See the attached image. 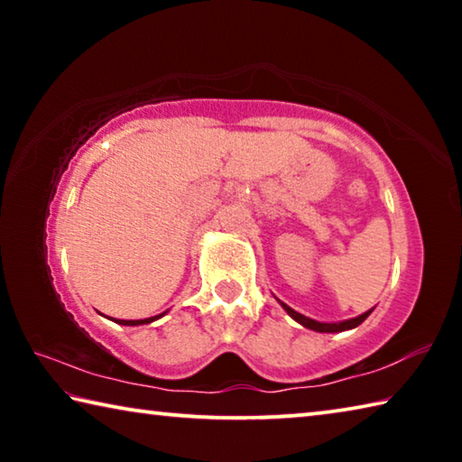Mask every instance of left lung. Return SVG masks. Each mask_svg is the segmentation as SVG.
I'll list each match as a JSON object with an SVG mask.
<instances>
[{
    "instance_id": "left-lung-1",
    "label": "left lung",
    "mask_w": 462,
    "mask_h": 462,
    "mask_svg": "<svg viewBox=\"0 0 462 462\" xmlns=\"http://www.w3.org/2000/svg\"><path fill=\"white\" fill-rule=\"evenodd\" d=\"M281 306H283V310L287 311L289 316H291L295 322H300L301 326L310 328V330H316V332H344V330H353V328H356L358 324H363L366 318H369V314L373 310L365 311V314L356 316V318H350V319H344V322H334V324H326V322H316V319L311 318H306L303 314H300V311H295L287 306V303L281 301Z\"/></svg>"
}]
</instances>
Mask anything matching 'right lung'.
<instances>
[{"mask_svg":"<svg viewBox=\"0 0 462 462\" xmlns=\"http://www.w3.org/2000/svg\"><path fill=\"white\" fill-rule=\"evenodd\" d=\"M165 314H167V311H165ZM165 314L154 316V318H144V319H116V322L124 324V326H140V324H151V322H154V319H159V318H162Z\"/></svg>","mask_w":462,"mask_h":462,"instance_id":"1","label":"right lung"}]
</instances>
